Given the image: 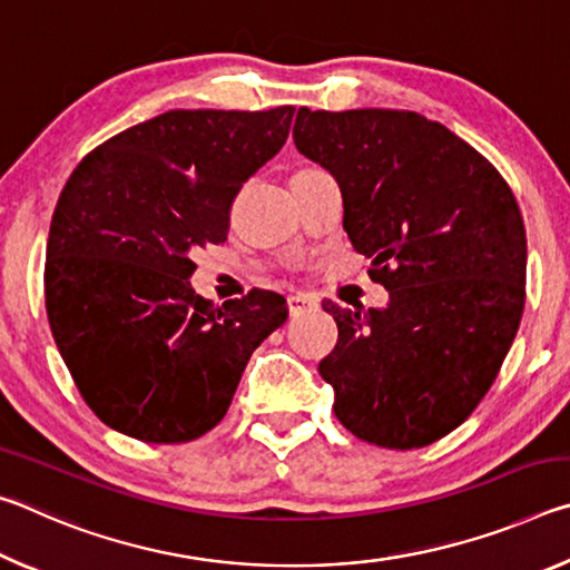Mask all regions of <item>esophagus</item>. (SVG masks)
I'll return each mask as SVG.
<instances>
[{
  "mask_svg": "<svg viewBox=\"0 0 570 570\" xmlns=\"http://www.w3.org/2000/svg\"><path fill=\"white\" fill-rule=\"evenodd\" d=\"M314 306H320V302H316V296H312V294L296 292V294L288 296V308H292L294 316L296 314H304V312H308V308H314Z\"/></svg>",
  "mask_w": 570,
  "mask_h": 570,
  "instance_id": "obj_1",
  "label": "esophagus"
}]
</instances>
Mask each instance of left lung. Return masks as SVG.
I'll return each instance as SVG.
<instances>
[{
    "instance_id": "obj_1",
    "label": "left lung",
    "mask_w": 570,
    "mask_h": 570,
    "mask_svg": "<svg viewBox=\"0 0 570 570\" xmlns=\"http://www.w3.org/2000/svg\"><path fill=\"white\" fill-rule=\"evenodd\" d=\"M294 142L340 183L344 230L390 292L384 308L324 306L340 326L320 364L336 420L390 450L438 442L493 387L523 316L513 190L445 125L410 110L298 108Z\"/></svg>"
}]
</instances>
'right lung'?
Masks as SVG:
<instances>
[{
	"instance_id": "right-lung-1",
	"label": "right lung",
	"mask_w": 570,
	"mask_h": 570,
	"mask_svg": "<svg viewBox=\"0 0 570 570\" xmlns=\"http://www.w3.org/2000/svg\"><path fill=\"white\" fill-rule=\"evenodd\" d=\"M294 108L170 110L112 135L67 178L45 306L82 400L122 435L178 445L224 420L250 354L286 322L266 288L214 306L196 248L226 240L248 176L286 142Z\"/></svg>"
}]
</instances>
